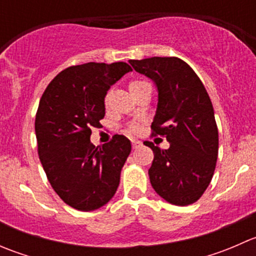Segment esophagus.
Here are the masks:
<instances>
[{"instance_id":"34e87169","label":"esophagus","mask_w":256,"mask_h":256,"mask_svg":"<svg viewBox=\"0 0 256 256\" xmlns=\"http://www.w3.org/2000/svg\"><path fill=\"white\" fill-rule=\"evenodd\" d=\"M131 144H132V148L134 150H138V148H140L141 146H142V142H141V141H138V140H132V141H131Z\"/></svg>"}]
</instances>
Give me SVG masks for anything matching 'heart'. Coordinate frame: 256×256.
Wrapping results in <instances>:
<instances>
[{"label": "heart", "instance_id": "obj_1", "mask_svg": "<svg viewBox=\"0 0 256 256\" xmlns=\"http://www.w3.org/2000/svg\"><path fill=\"white\" fill-rule=\"evenodd\" d=\"M150 82H147L146 79H141V78H136V79H132L130 80V82H128V89H130L131 94H134V92H136L138 90L142 89V88H146V86H150ZM109 96H110V92H108L106 96H105V102H108V100H109ZM141 126L138 122H135V121H132V122H128V125H126V131H128V134H138V131H140Z\"/></svg>", "mask_w": 256, "mask_h": 256}]
</instances>
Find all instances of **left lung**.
I'll return each mask as SVG.
<instances>
[{"mask_svg": "<svg viewBox=\"0 0 256 256\" xmlns=\"http://www.w3.org/2000/svg\"><path fill=\"white\" fill-rule=\"evenodd\" d=\"M128 62L156 82L158 105L152 136L170 142L168 150L144 142L154 154L148 170L152 187L172 204H192L207 190L218 157V128L210 98L196 72L177 56Z\"/></svg>", "mask_w": 256, "mask_h": 256, "instance_id": "obj_1", "label": "left lung"}]
</instances>
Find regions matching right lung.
<instances>
[{
  "instance_id": "right-lung-1",
  "label": "right lung",
  "mask_w": 256,
  "mask_h": 256,
  "mask_svg": "<svg viewBox=\"0 0 256 256\" xmlns=\"http://www.w3.org/2000/svg\"><path fill=\"white\" fill-rule=\"evenodd\" d=\"M131 70L124 62L72 66L40 98L34 121L38 156L56 194L78 210L102 207L118 187L130 141L114 135L110 142L95 147L90 136L105 116L109 88Z\"/></svg>"
}]
</instances>
